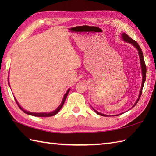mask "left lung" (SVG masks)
Instances as JSON below:
<instances>
[{"mask_svg":"<svg viewBox=\"0 0 156 156\" xmlns=\"http://www.w3.org/2000/svg\"><path fill=\"white\" fill-rule=\"evenodd\" d=\"M122 39H123L125 41H127L129 43H130V44H131L132 45H133V46H135V47L137 49L138 52H139V55H140V64H141V69H142V76H143V77H142V84H141V90H140V95H139V98H137L136 102H135V103L134 104V105L133 106V107H134L136 105V104L137 103L139 100H140V98L141 97V93H142V90H143V88H144V83H145V79H146V66H145V64L143 52H142V50H141V49L140 48V46L138 45L137 42L135 41V40H133V39H131L128 35H127L126 34H122ZM94 111L99 115L104 116V117H108V115H104V114L100 113V112H98L97 111H95L94 109ZM121 115V114H119L118 115Z\"/></svg>","mask_w":156,"mask_h":156,"instance_id":"1","label":"left lung"}]
</instances>
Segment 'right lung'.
Returning <instances> with one entry per match:
<instances>
[{"label": "right lung", "instance_id": "obj_1", "mask_svg": "<svg viewBox=\"0 0 156 156\" xmlns=\"http://www.w3.org/2000/svg\"><path fill=\"white\" fill-rule=\"evenodd\" d=\"M69 90H68L67 92H66V93L65 94L64 97V98H63V100H62V102L61 105L59 106V107H58V108L55 109V110L54 111L51 112H48V113H46V112H44V113H35V112H29V111H25V110H24V109H23V108H21V106H20V105H19V103L17 102V101H16L15 98H15V102H16V104L18 105L19 107L20 108V109H21V110H22L23 112H24L25 113H26V114L30 115H33V116H35V117H51V116H54V115L57 114L58 112L59 111V110H60V109L62 108V107H63V105H64V104L65 101H66V97H67V96H68V93H69Z\"/></svg>", "mask_w": 156, "mask_h": 156}]
</instances>
